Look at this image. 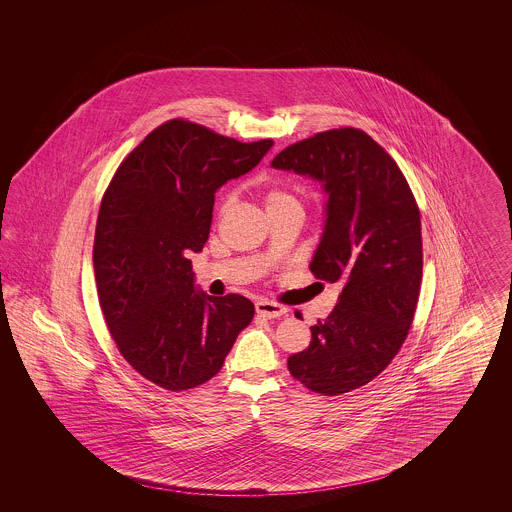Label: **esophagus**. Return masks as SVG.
<instances>
[{"label": "esophagus", "instance_id": "obj_1", "mask_svg": "<svg viewBox=\"0 0 512 512\" xmlns=\"http://www.w3.org/2000/svg\"><path fill=\"white\" fill-rule=\"evenodd\" d=\"M255 309H257V313H259L261 317L265 318H280L284 317V315H288V309H286L284 305L274 303V301H267V299L257 301V303H255Z\"/></svg>", "mask_w": 512, "mask_h": 512}]
</instances>
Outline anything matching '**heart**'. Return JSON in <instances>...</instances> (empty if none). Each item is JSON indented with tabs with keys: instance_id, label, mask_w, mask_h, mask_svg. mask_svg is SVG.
I'll return each instance as SVG.
<instances>
[{
	"instance_id": "obj_1",
	"label": "heart",
	"mask_w": 512,
	"mask_h": 512,
	"mask_svg": "<svg viewBox=\"0 0 512 512\" xmlns=\"http://www.w3.org/2000/svg\"><path fill=\"white\" fill-rule=\"evenodd\" d=\"M265 205L267 211H276V209H301L299 197L293 194L290 188L284 186H272L265 192Z\"/></svg>"
}]
</instances>
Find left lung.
Instances as JSON below:
<instances>
[{
  "label": "left lung",
  "mask_w": 512,
  "mask_h": 512,
  "mask_svg": "<svg viewBox=\"0 0 512 512\" xmlns=\"http://www.w3.org/2000/svg\"><path fill=\"white\" fill-rule=\"evenodd\" d=\"M270 165L324 184L326 224L311 272L341 284L334 311L311 326L309 347L288 368L315 393L357 390L390 365L413 324L422 282L416 199L390 153L351 126L288 146Z\"/></svg>",
  "instance_id": "left-lung-1"
}]
</instances>
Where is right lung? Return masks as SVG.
Instances as JSON below:
<instances>
[{
	"instance_id": "right-lung-1",
	"label": "right lung",
	"mask_w": 512,
	"mask_h": 512,
	"mask_svg": "<svg viewBox=\"0 0 512 512\" xmlns=\"http://www.w3.org/2000/svg\"><path fill=\"white\" fill-rule=\"evenodd\" d=\"M272 144L172 119L126 155L103 194L99 307L126 363L163 390L209 382L255 315L244 295L195 292L188 255L209 238L215 192L257 167Z\"/></svg>"
}]
</instances>
